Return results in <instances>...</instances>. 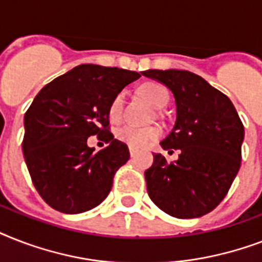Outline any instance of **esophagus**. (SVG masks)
I'll return each instance as SVG.
<instances>
[{
	"mask_svg": "<svg viewBox=\"0 0 262 262\" xmlns=\"http://www.w3.org/2000/svg\"><path fill=\"white\" fill-rule=\"evenodd\" d=\"M129 152H130V156H132V158H135V156L137 155V149H135V148L129 147Z\"/></svg>",
	"mask_w": 262,
	"mask_h": 262,
	"instance_id": "obj_1",
	"label": "esophagus"
}]
</instances>
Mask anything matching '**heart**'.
<instances>
[{
	"instance_id": "b5f03b06",
	"label": "heart",
	"mask_w": 262,
	"mask_h": 262,
	"mask_svg": "<svg viewBox=\"0 0 262 262\" xmlns=\"http://www.w3.org/2000/svg\"><path fill=\"white\" fill-rule=\"evenodd\" d=\"M140 94L151 103L156 108H162L168 103L170 94L168 90L163 84L156 83V81H149V83L143 84L140 87ZM123 103H125V91H121L115 95L108 106V118L111 122H118L122 117ZM160 130L154 126H133V125H125L119 127L117 130V137L122 143L127 144L132 148H145L147 145L159 139Z\"/></svg>"
}]
</instances>
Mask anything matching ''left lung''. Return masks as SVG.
<instances>
[{
    "mask_svg": "<svg viewBox=\"0 0 262 262\" xmlns=\"http://www.w3.org/2000/svg\"><path fill=\"white\" fill-rule=\"evenodd\" d=\"M141 75L171 91L177 119L160 143L178 159L162 154L145 171L148 194L156 207L178 219L213 211L226 197L241 167L245 129L231 100L203 77L187 71H149Z\"/></svg>",
    "mask_w": 262,
    "mask_h": 262,
    "instance_id": "1",
    "label": "left lung"
}]
</instances>
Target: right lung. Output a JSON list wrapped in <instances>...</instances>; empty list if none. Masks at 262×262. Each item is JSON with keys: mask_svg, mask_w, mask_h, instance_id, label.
Instances as JSON below:
<instances>
[{"mask_svg": "<svg viewBox=\"0 0 262 262\" xmlns=\"http://www.w3.org/2000/svg\"><path fill=\"white\" fill-rule=\"evenodd\" d=\"M137 72L83 63L40 90L24 115L23 154L35 189L51 208L81 213L98 207L130 155L108 132V106ZM98 135L109 145L88 147Z\"/></svg>", "mask_w": 262, "mask_h": 262, "instance_id": "obj_1", "label": "right lung"}]
</instances>
